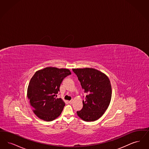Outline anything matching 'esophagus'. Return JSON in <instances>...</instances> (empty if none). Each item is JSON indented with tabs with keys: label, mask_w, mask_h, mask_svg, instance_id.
Instances as JSON below:
<instances>
[{
	"label": "esophagus",
	"mask_w": 149,
	"mask_h": 149,
	"mask_svg": "<svg viewBox=\"0 0 149 149\" xmlns=\"http://www.w3.org/2000/svg\"><path fill=\"white\" fill-rule=\"evenodd\" d=\"M68 102H69V104H72V103H73V100H71V101H70Z\"/></svg>",
	"instance_id": "34e87169"
}]
</instances>
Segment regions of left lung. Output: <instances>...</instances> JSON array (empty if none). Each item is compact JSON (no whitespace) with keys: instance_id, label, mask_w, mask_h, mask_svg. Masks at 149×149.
Listing matches in <instances>:
<instances>
[{"instance_id":"left-lung-1","label":"left lung","mask_w":149,"mask_h":149,"mask_svg":"<svg viewBox=\"0 0 149 149\" xmlns=\"http://www.w3.org/2000/svg\"><path fill=\"white\" fill-rule=\"evenodd\" d=\"M86 96L77 115L85 121H94L104 115L110 104L112 89L110 79L101 72L90 68L72 69Z\"/></svg>"}]
</instances>
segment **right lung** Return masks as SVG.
I'll list each match as a JSON object with an SVG mask.
<instances>
[{"mask_svg":"<svg viewBox=\"0 0 149 149\" xmlns=\"http://www.w3.org/2000/svg\"><path fill=\"white\" fill-rule=\"evenodd\" d=\"M71 74L68 69L47 67L36 72L31 78L27 97L34 113L39 118L51 121L62 113L65 102L57 98L63 79Z\"/></svg>","mask_w":149,"mask_h":149,"instance_id":"obj_1","label":"right lung"}]
</instances>
